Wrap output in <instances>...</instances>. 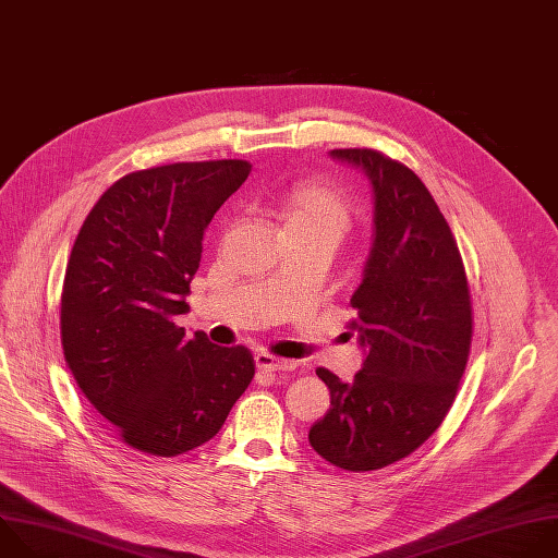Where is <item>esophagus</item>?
Listing matches in <instances>:
<instances>
[{"mask_svg":"<svg viewBox=\"0 0 558 558\" xmlns=\"http://www.w3.org/2000/svg\"><path fill=\"white\" fill-rule=\"evenodd\" d=\"M256 367L263 369V373H287V369H293L295 363L289 359H280L269 352H258L256 354Z\"/></svg>","mask_w":558,"mask_h":558,"instance_id":"1","label":"esophagus"}]
</instances>
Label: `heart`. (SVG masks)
I'll use <instances>...</instances> for the list:
<instances>
[{"mask_svg": "<svg viewBox=\"0 0 558 558\" xmlns=\"http://www.w3.org/2000/svg\"><path fill=\"white\" fill-rule=\"evenodd\" d=\"M274 213L289 236L324 239L339 245L354 226L350 199L330 181H298L274 202Z\"/></svg>", "mask_w": 558, "mask_h": 558, "instance_id": "1", "label": "heart"}]
</instances>
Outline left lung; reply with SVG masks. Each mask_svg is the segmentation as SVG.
<instances>
[{"mask_svg": "<svg viewBox=\"0 0 558 558\" xmlns=\"http://www.w3.org/2000/svg\"><path fill=\"white\" fill-rule=\"evenodd\" d=\"M375 185V245L348 322L363 367L341 384L317 377L330 408L311 447L332 466L363 473L414 453L449 414L473 341V304L456 236L418 174L375 148H335Z\"/></svg>", "mask_w": 558, "mask_h": 558, "instance_id": "obj_1", "label": "left lung"}]
</instances>
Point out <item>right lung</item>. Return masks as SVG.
<instances>
[{
    "mask_svg": "<svg viewBox=\"0 0 558 558\" xmlns=\"http://www.w3.org/2000/svg\"><path fill=\"white\" fill-rule=\"evenodd\" d=\"M250 170L245 159H210L129 172L74 241L61 291L63 356L131 449L172 458L202 447L254 379L245 345H215L174 324L189 311L206 228Z\"/></svg>",
    "mask_w": 558,
    "mask_h": 558,
    "instance_id": "add662e5",
    "label": "right lung"
}]
</instances>
